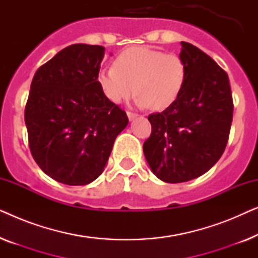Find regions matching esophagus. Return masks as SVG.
I'll return each instance as SVG.
<instances>
[{
	"label": "esophagus",
	"mask_w": 258,
	"mask_h": 258,
	"mask_svg": "<svg viewBox=\"0 0 258 258\" xmlns=\"http://www.w3.org/2000/svg\"><path fill=\"white\" fill-rule=\"evenodd\" d=\"M126 115H128L129 121H133L134 118H136V117H137V114H134V112H132V111H128V112H126Z\"/></svg>",
	"instance_id": "obj_1"
}]
</instances>
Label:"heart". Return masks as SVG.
Masks as SVG:
<instances>
[{
	"label": "heart",
	"mask_w": 258,
	"mask_h": 258,
	"mask_svg": "<svg viewBox=\"0 0 258 258\" xmlns=\"http://www.w3.org/2000/svg\"><path fill=\"white\" fill-rule=\"evenodd\" d=\"M188 68L182 57L148 47L125 49L97 75L102 93L118 104L137 91L141 108L164 110L175 103L184 89Z\"/></svg>",
	"instance_id": "1"
}]
</instances>
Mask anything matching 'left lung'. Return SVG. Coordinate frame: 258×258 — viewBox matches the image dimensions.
Listing matches in <instances>:
<instances>
[{"mask_svg": "<svg viewBox=\"0 0 258 258\" xmlns=\"http://www.w3.org/2000/svg\"><path fill=\"white\" fill-rule=\"evenodd\" d=\"M188 77L177 101L148 116L151 135L143 153L161 181L182 183L206 174L223 154L232 122L227 73L210 56L181 42Z\"/></svg>", "mask_w": 258, "mask_h": 258, "instance_id": "obj_1", "label": "left lung"}]
</instances>
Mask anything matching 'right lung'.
<instances>
[{
	"instance_id": "1",
	"label": "right lung",
	"mask_w": 258,
	"mask_h": 258,
	"mask_svg": "<svg viewBox=\"0 0 258 258\" xmlns=\"http://www.w3.org/2000/svg\"><path fill=\"white\" fill-rule=\"evenodd\" d=\"M105 49L73 44L37 69L24 111L31 155L44 174L86 185L104 170L128 116L97 82Z\"/></svg>"
}]
</instances>
